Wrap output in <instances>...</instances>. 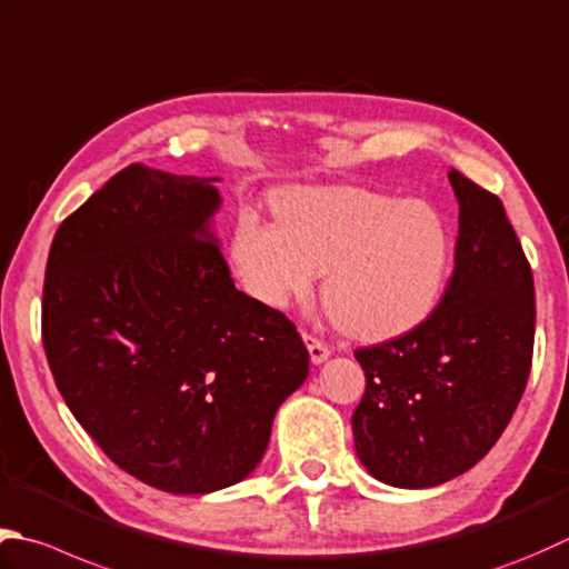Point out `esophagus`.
<instances>
[{"label": "esophagus", "instance_id": "1", "mask_svg": "<svg viewBox=\"0 0 569 569\" xmlns=\"http://www.w3.org/2000/svg\"><path fill=\"white\" fill-rule=\"evenodd\" d=\"M303 340H306V345H308V352H310V360H313L316 365H320V362H326L328 358H330V348L322 340H318V338H313V336H308V332H303Z\"/></svg>", "mask_w": 569, "mask_h": 569}]
</instances>
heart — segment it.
Returning <instances> with one entry per match:
<instances>
[{"instance_id": "b5f03b06", "label": "heart", "mask_w": 569, "mask_h": 569, "mask_svg": "<svg viewBox=\"0 0 569 569\" xmlns=\"http://www.w3.org/2000/svg\"><path fill=\"white\" fill-rule=\"evenodd\" d=\"M278 227L239 219L233 261L243 286L271 308L313 291L340 330L360 340L402 336L431 316L453 256L449 221L425 199L367 189H296L276 199Z\"/></svg>"}]
</instances>
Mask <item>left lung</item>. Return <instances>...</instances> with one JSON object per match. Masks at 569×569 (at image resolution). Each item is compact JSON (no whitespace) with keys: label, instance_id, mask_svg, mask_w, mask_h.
<instances>
[{"label":"left lung","instance_id":"8db88e82","mask_svg":"<svg viewBox=\"0 0 569 569\" xmlns=\"http://www.w3.org/2000/svg\"><path fill=\"white\" fill-rule=\"evenodd\" d=\"M453 276L415 330L355 350L365 395L352 415L355 451L377 481L431 488L493 449L526 392L536 286L496 194L459 170Z\"/></svg>","mask_w":569,"mask_h":569}]
</instances>
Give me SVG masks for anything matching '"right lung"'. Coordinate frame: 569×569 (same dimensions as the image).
Returning a JSON list of instances; mask_svg holds the SVG:
<instances>
[{"label": "right lung", "mask_w": 569, "mask_h": 569, "mask_svg": "<svg viewBox=\"0 0 569 569\" xmlns=\"http://www.w3.org/2000/svg\"><path fill=\"white\" fill-rule=\"evenodd\" d=\"M214 182L126 167L63 219L43 281V350L78 425L180 496L243 481L308 377L293 322L231 281Z\"/></svg>", "instance_id": "1"}]
</instances>
